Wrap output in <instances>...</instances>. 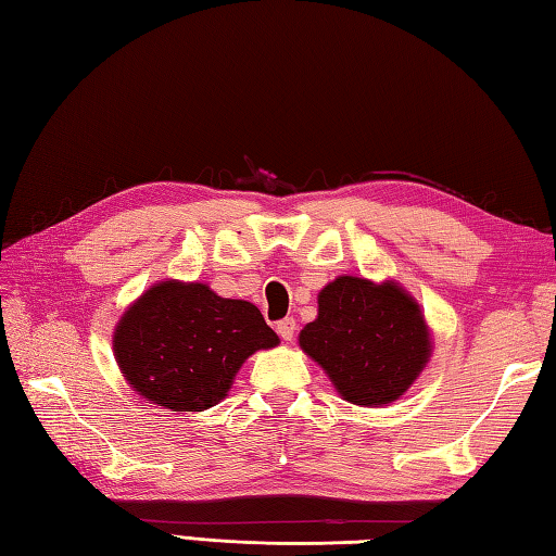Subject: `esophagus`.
Masks as SVG:
<instances>
[{
    "mask_svg": "<svg viewBox=\"0 0 556 556\" xmlns=\"http://www.w3.org/2000/svg\"><path fill=\"white\" fill-rule=\"evenodd\" d=\"M277 332H279V337L285 339V341H291L293 334H296V320H293V317H285V320H279L277 323Z\"/></svg>",
    "mask_w": 556,
    "mask_h": 556,
    "instance_id": "obj_1",
    "label": "esophagus"
}]
</instances>
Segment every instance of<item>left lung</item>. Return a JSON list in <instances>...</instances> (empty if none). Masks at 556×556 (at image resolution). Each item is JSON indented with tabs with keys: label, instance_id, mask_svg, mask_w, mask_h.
Wrapping results in <instances>:
<instances>
[{
	"label": "left lung",
	"instance_id": "8db88e82",
	"mask_svg": "<svg viewBox=\"0 0 556 556\" xmlns=\"http://www.w3.org/2000/svg\"><path fill=\"white\" fill-rule=\"evenodd\" d=\"M299 344L356 406L404 396L432 353L416 299L396 281L363 277H337L317 293V317L301 329Z\"/></svg>",
	"mask_w": 556,
	"mask_h": 556
}]
</instances>
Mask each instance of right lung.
Masks as SVG:
<instances>
[{
  "label": "right lung",
  "instance_id": "right-lung-1",
  "mask_svg": "<svg viewBox=\"0 0 556 556\" xmlns=\"http://www.w3.org/2000/svg\"><path fill=\"white\" fill-rule=\"evenodd\" d=\"M112 341L134 392L172 410H205L227 396L245 358L279 337L253 303L167 279L122 315Z\"/></svg>",
  "mask_w": 556,
  "mask_h": 556
}]
</instances>
